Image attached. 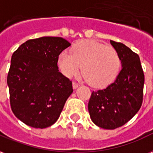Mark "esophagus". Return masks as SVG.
<instances>
[{
	"label": "esophagus",
	"instance_id": "esophagus-1",
	"mask_svg": "<svg viewBox=\"0 0 153 153\" xmlns=\"http://www.w3.org/2000/svg\"><path fill=\"white\" fill-rule=\"evenodd\" d=\"M79 85H80L78 84V83H76V81H73V83H72V87H73V89H76Z\"/></svg>",
	"mask_w": 153,
	"mask_h": 153
}]
</instances>
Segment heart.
I'll return each mask as SVG.
<instances>
[{"mask_svg": "<svg viewBox=\"0 0 153 153\" xmlns=\"http://www.w3.org/2000/svg\"><path fill=\"white\" fill-rule=\"evenodd\" d=\"M72 53H60L58 65L66 76L72 77L80 69L93 87H105L111 84L120 72L121 61L117 51L95 41L78 42L71 50Z\"/></svg>", "mask_w": 153, "mask_h": 153, "instance_id": "1", "label": "heart"}]
</instances>
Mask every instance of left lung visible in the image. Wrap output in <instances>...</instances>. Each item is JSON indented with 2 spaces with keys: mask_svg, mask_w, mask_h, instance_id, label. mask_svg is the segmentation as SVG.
I'll use <instances>...</instances> for the list:
<instances>
[{
  "mask_svg": "<svg viewBox=\"0 0 153 153\" xmlns=\"http://www.w3.org/2000/svg\"><path fill=\"white\" fill-rule=\"evenodd\" d=\"M110 43L120 55L121 72L105 89L93 91L88 103L92 121L106 130L122 126L139 112L144 84L139 55L122 43L113 41Z\"/></svg>",
  "mask_w": 153,
  "mask_h": 153,
  "instance_id": "8db88e82",
  "label": "left lung"
}]
</instances>
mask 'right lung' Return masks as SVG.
I'll return each instance as SVG.
<instances>
[{
    "mask_svg": "<svg viewBox=\"0 0 153 153\" xmlns=\"http://www.w3.org/2000/svg\"><path fill=\"white\" fill-rule=\"evenodd\" d=\"M70 45L62 37L43 36L27 41L13 53L7 76L10 101L14 114L24 124L44 129L59 117L73 89L57 63Z\"/></svg>",
    "mask_w": 153,
    "mask_h": 153,
    "instance_id": "1",
    "label": "right lung"
}]
</instances>
